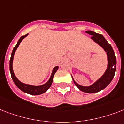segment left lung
<instances>
[{
    "label": "left lung",
    "mask_w": 124,
    "mask_h": 124,
    "mask_svg": "<svg viewBox=\"0 0 124 124\" xmlns=\"http://www.w3.org/2000/svg\"><path fill=\"white\" fill-rule=\"evenodd\" d=\"M85 32L92 36L91 37V39L94 42L97 43L98 45H100L106 52L108 61V68L104 75L98 80H96L93 84L91 85L90 86H82V85L78 84L74 80L73 78H73V80L75 84L76 85V86L80 90L83 92L87 93H97L104 89V88H106L112 81V80L115 76V73L116 59L115 52L112 48L111 46L108 42V41L103 37V35H100V34L96 33L92 31H86Z\"/></svg>",
    "instance_id": "obj_1"
}]
</instances>
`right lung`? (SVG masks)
<instances>
[{
	"instance_id": "right-lung-1",
	"label": "right lung",
	"mask_w": 124,
	"mask_h": 124,
	"mask_svg": "<svg viewBox=\"0 0 124 124\" xmlns=\"http://www.w3.org/2000/svg\"><path fill=\"white\" fill-rule=\"evenodd\" d=\"M28 34H26L25 35L22 36L20 38V39L18 40V42L16 44V45L14 47V48L13 49V51L11 53V58L10 61H9V70H10V73H11V76L15 84L16 85L17 87L20 89V90L22 91L23 92L26 93L28 94H31V95H39V94H41L46 91H47L49 87H51V84L53 82V77H54V73H56V71L58 70V66H56L53 68V70L52 73L51 75L50 78L49 79V80L47 82L44 84L41 85H39V86H35V85H29L26 84H24V83L21 82L20 80H18V78L15 77L13 70V56H14V54L15 51H16V49L18 47L19 44L20 42H22V40L24 39V38L26 37V36L28 35Z\"/></svg>"
}]
</instances>
